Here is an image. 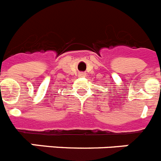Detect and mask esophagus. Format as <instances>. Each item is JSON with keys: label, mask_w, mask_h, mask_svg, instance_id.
<instances>
[{"label": "esophagus", "mask_w": 161, "mask_h": 161, "mask_svg": "<svg viewBox=\"0 0 161 161\" xmlns=\"http://www.w3.org/2000/svg\"><path fill=\"white\" fill-rule=\"evenodd\" d=\"M79 76H80V77H86V74L85 72H81V73H79Z\"/></svg>", "instance_id": "1"}]
</instances>
